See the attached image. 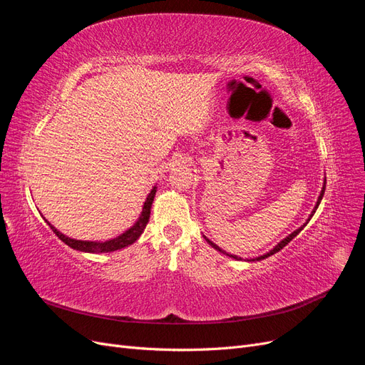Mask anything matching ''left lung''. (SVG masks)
Segmentation results:
<instances>
[{"instance_id": "8db88e82", "label": "left lung", "mask_w": 365, "mask_h": 365, "mask_svg": "<svg viewBox=\"0 0 365 365\" xmlns=\"http://www.w3.org/2000/svg\"><path fill=\"white\" fill-rule=\"evenodd\" d=\"M324 190H326V184L323 185V189H322V193H319V196H318V201H317V204H315V207H314V210H312V213H311V216H309V219H307V222H309V220H311V217L314 216V213H315V210L318 208V205H319V202H322V200H323V195H324ZM306 222V224H307ZM306 224H303L300 228H297L295 231H294V233H291L288 237H284L282 242H279V244L277 245H275L269 252H267V254H263V256H259V257H256V259H250V262H259V260H263V259H267V257H269V256H272V254H275V252H277V251H280L283 247H286V245H288L289 244V242L298 235V233H300V231L306 227ZM204 239L208 242V244L210 245H212L215 250H217V251H220V252H224V254H227L225 251H222V250H220L216 244H213V242L212 240H208L205 236H204ZM227 256H230V257H233V259H236V260H242L240 257H237V256H231V254H227Z\"/></svg>"}]
</instances>
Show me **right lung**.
<instances>
[{
    "label": "right lung",
    "instance_id": "1",
    "mask_svg": "<svg viewBox=\"0 0 365 365\" xmlns=\"http://www.w3.org/2000/svg\"><path fill=\"white\" fill-rule=\"evenodd\" d=\"M157 193V187H152L150 193L148 195L145 205H143V212L140 215V217L137 219V222L132 225L129 230H126L125 233H121L120 236L114 237V239H109L105 242H93V240H77V239H71L68 236L62 235L61 231H58L54 228L48 220L46 219V222L50 225V228L56 233V236L63 242V244H67L70 248L77 250V251H82V252H111V251H117L121 250L125 247H129L134 244V242L141 236L143 231H145L148 222H149V217H150V207L153 202V197H155Z\"/></svg>",
    "mask_w": 365,
    "mask_h": 365
}]
</instances>
